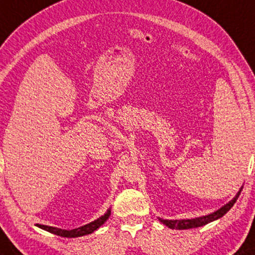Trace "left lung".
I'll use <instances>...</instances> for the list:
<instances>
[{
    "label": "left lung",
    "instance_id": "1",
    "mask_svg": "<svg viewBox=\"0 0 255 255\" xmlns=\"http://www.w3.org/2000/svg\"><path fill=\"white\" fill-rule=\"evenodd\" d=\"M241 191H242V188L239 190V193L236 194V196L234 197V199L231 200L230 202H228L227 205L223 206V207L219 208L218 211H216V212L208 214V216L199 217V218H195V219H182V220L160 219V222H161L162 224H165L166 227H168L170 229H177V230H184V229H193V228L204 227V225L208 224V223H211V222H213V220L222 218V217L224 216V214L227 213L231 207H233L234 204L236 202L237 197H239L240 194H241Z\"/></svg>",
    "mask_w": 255,
    "mask_h": 255
}]
</instances>
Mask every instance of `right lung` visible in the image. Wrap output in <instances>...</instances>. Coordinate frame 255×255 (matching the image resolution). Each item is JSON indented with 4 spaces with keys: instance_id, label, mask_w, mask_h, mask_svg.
Instances as JSON below:
<instances>
[{
    "instance_id": "1",
    "label": "right lung",
    "mask_w": 255,
    "mask_h": 255,
    "mask_svg": "<svg viewBox=\"0 0 255 255\" xmlns=\"http://www.w3.org/2000/svg\"><path fill=\"white\" fill-rule=\"evenodd\" d=\"M110 214H111V210H108L107 213L104 214L102 217H100V218H97L96 220H94V222L89 223V224L83 225V227H81V228L73 229V230H62V229L48 227V225H38V227L41 229H44V230L49 231V233H51V234H55V235H58V236L79 237V236H84V235H88V234L94 233L96 229H99L102 224H104L106 220L108 219Z\"/></svg>"
}]
</instances>
